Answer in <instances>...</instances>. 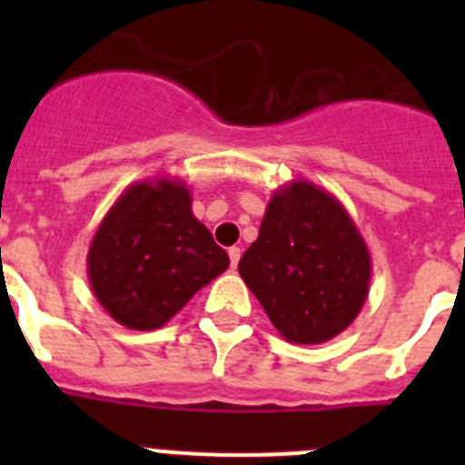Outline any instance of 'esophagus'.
<instances>
[{
	"label": "esophagus",
	"mask_w": 465,
	"mask_h": 465,
	"mask_svg": "<svg viewBox=\"0 0 465 465\" xmlns=\"http://www.w3.org/2000/svg\"><path fill=\"white\" fill-rule=\"evenodd\" d=\"M228 256H230V265H232V268H237V262H240V256H242L240 246H230Z\"/></svg>",
	"instance_id": "obj_1"
}]
</instances>
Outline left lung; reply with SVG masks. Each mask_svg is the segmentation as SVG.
Masks as SVG:
<instances>
[{"label":"left lung","instance_id":"left-lung-1","mask_svg":"<svg viewBox=\"0 0 465 465\" xmlns=\"http://www.w3.org/2000/svg\"><path fill=\"white\" fill-rule=\"evenodd\" d=\"M237 270L293 344L328 342L351 326L372 277L368 244L344 204L305 179L272 193Z\"/></svg>","mask_w":465,"mask_h":465}]
</instances>
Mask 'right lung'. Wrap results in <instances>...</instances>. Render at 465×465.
<instances>
[{
  "label": "right lung",
  "instance_id": "obj_1",
  "mask_svg": "<svg viewBox=\"0 0 465 465\" xmlns=\"http://www.w3.org/2000/svg\"><path fill=\"white\" fill-rule=\"evenodd\" d=\"M191 204L182 179H143L121 193L94 230L90 289L121 326H165L197 291L228 270V253L195 219Z\"/></svg>",
  "mask_w": 465,
  "mask_h": 465
}]
</instances>
